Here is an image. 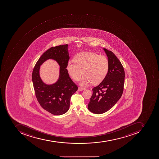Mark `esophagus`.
Returning <instances> with one entry per match:
<instances>
[{
  "label": "esophagus",
  "instance_id": "esophagus-1",
  "mask_svg": "<svg viewBox=\"0 0 159 159\" xmlns=\"http://www.w3.org/2000/svg\"><path fill=\"white\" fill-rule=\"evenodd\" d=\"M84 89H85L84 88H80V87H79V88H78V91H82V90H84Z\"/></svg>",
  "mask_w": 159,
  "mask_h": 159
}]
</instances>
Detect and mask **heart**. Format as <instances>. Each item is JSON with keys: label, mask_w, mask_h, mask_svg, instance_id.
Instances as JSON below:
<instances>
[{"label": "heart", "mask_w": 159, "mask_h": 159, "mask_svg": "<svg viewBox=\"0 0 159 159\" xmlns=\"http://www.w3.org/2000/svg\"><path fill=\"white\" fill-rule=\"evenodd\" d=\"M75 61L76 64L74 62H68L67 70L75 81L79 80L83 74L84 75L79 83L81 86H87L90 82L92 84L99 83L104 79L108 71V60L102 55L84 52L75 56Z\"/></svg>", "instance_id": "1"}]
</instances>
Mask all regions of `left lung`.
<instances>
[{"label": "left lung", "mask_w": 159, "mask_h": 159, "mask_svg": "<svg viewBox=\"0 0 159 159\" xmlns=\"http://www.w3.org/2000/svg\"><path fill=\"white\" fill-rule=\"evenodd\" d=\"M108 60V71L102 82L92 89L88 109L94 114L105 113L120 100L124 89L125 72L122 65L111 51L103 48Z\"/></svg>", "instance_id": "left-lung-1"}]
</instances>
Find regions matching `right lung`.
<instances>
[{
	"label": "right lung",
	"mask_w": 159,
	"mask_h": 159,
	"mask_svg": "<svg viewBox=\"0 0 159 159\" xmlns=\"http://www.w3.org/2000/svg\"><path fill=\"white\" fill-rule=\"evenodd\" d=\"M68 44L51 47L39 57L33 69L32 80L37 99L42 107L54 115H61L70 108V98L78 87L70 77L67 65L70 57ZM53 59L59 65V79L55 84H44L39 75L41 65Z\"/></svg>",
	"instance_id": "add662e5"
}]
</instances>
